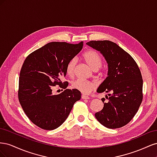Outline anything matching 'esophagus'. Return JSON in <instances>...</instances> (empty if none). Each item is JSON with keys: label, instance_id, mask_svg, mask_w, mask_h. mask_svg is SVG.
Wrapping results in <instances>:
<instances>
[{"label": "esophagus", "instance_id": "1", "mask_svg": "<svg viewBox=\"0 0 157 157\" xmlns=\"http://www.w3.org/2000/svg\"><path fill=\"white\" fill-rule=\"evenodd\" d=\"M81 98H82V99H90V98H89L88 96H85V95H82Z\"/></svg>", "mask_w": 157, "mask_h": 157}]
</instances>
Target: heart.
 <instances>
[{"instance_id":"obj_1","label":"heart","mask_w":157,"mask_h":157,"mask_svg":"<svg viewBox=\"0 0 157 157\" xmlns=\"http://www.w3.org/2000/svg\"><path fill=\"white\" fill-rule=\"evenodd\" d=\"M82 58L93 70H97L101 67L102 58L97 52L94 50H87L82 54ZM77 58H71L66 66V73L71 77H73L75 73L77 65ZM73 88L78 90L81 93L88 94L96 89V83L93 81H88L82 79H77L71 83Z\"/></svg>"}]
</instances>
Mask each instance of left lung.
<instances>
[{
	"instance_id": "8db88e82",
	"label": "left lung",
	"mask_w": 157,
	"mask_h": 157,
	"mask_svg": "<svg viewBox=\"0 0 157 157\" xmlns=\"http://www.w3.org/2000/svg\"><path fill=\"white\" fill-rule=\"evenodd\" d=\"M87 45L100 52L108 63V77L97 90L109 93L108 101L95 117L106 128H121L130 122L143 99V79L132 57L116 43L109 40H91Z\"/></svg>"
}]
</instances>
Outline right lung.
Segmentation results:
<instances>
[{
    "label": "right lung",
    "mask_w": 157,
    "mask_h": 157,
    "mask_svg": "<svg viewBox=\"0 0 157 157\" xmlns=\"http://www.w3.org/2000/svg\"><path fill=\"white\" fill-rule=\"evenodd\" d=\"M83 42L69 44L52 42L32 52L25 59L19 78L18 99L29 120L42 129H56L67 119L81 93L76 89H66L54 95L52 90L56 85L63 89L69 83H62L68 61L77 55Z\"/></svg>",
    "instance_id": "1"
}]
</instances>
